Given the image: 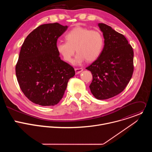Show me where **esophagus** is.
<instances>
[{
  "instance_id": "obj_1",
  "label": "esophagus",
  "mask_w": 152,
  "mask_h": 152,
  "mask_svg": "<svg viewBox=\"0 0 152 152\" xmlns=\"http://www.w3.org/2000/svg\"><path fill=\"white\" fill-rule=\"evenodd\" d=\"M75 70L76 74H79L83 71V69L82 68H76L75 69Z\"/></svg>"
}]
</instances>
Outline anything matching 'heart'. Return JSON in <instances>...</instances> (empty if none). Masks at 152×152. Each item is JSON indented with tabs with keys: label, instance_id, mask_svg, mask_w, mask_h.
I'll use <instances>...</instances> for the list:
<instances>
[{
	"label": "heart",
	"instance_id": "b5f03b06",
	"mask_svg": "<svg viewBox=\"0 0 152 152\" xmlns=\"http://www.w3.org/2000/svg\"><path fill=\"white\" fill-rule=\"evenodd\" d=\"M66 41L56 43V49L64 61L71 62L76 51L74 63L79 64L86 60L96 61L100 55L104 45L102 32L98 30H91L83 27H76L65 35Z\"/></svg>",
	"mask_w": 152,
	"mask_h": 152
}]
</instances>
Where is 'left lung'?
Wrapping results in <instances>:
<instances>
[{
    "label": "left lung",
    "mask_w": 152,
    "mask_h": 152,
    "mask_svg": "<svg viewBox=\"0 0 152 152\" xmlns=\"http://www.w3.org/2000/svg\"><path fill=\"white\" fill-rule=\"evenodd\" d=\"M104 39L99 57L86 68L93 75L90 88L99 100H105L121 93L134 72V50L125 37L111 26L98 24Z\"/></svg>",
    "instance_id": "1"
}]
</instances>
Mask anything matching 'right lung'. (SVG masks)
Returning <instances> with one entry per match:
<instances>
[{"instance_id":"1","label":"right lung","mask_w":152,"mask_h":152,"mask_svg":"<svg viewBox=\"0 0 152 152\" xmlns=\"http://www.w3.org/2000/svg\"><path fill=\"white\" fill-rule=\"evenodd\" d=\"M68 26L58 23L41 25L31 32L21 46L15 66L20 88L32 102L54 106L63 97L74 68L61 60L58 38Z\"/></svg>"}]
</instances>
